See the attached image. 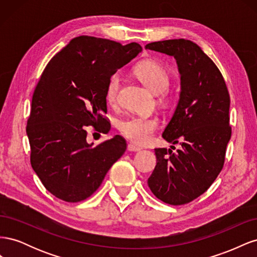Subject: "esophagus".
<instances>
[{
    "mask_svg": "<svg viewBox=\"0 0 257 257\" xmlns=\"http://www.w3.org/2000/svg\"><path fill=\"white\" fill-rule=\"evenodd\" d=\"M127 150L131 151V152H139V151L143 150V148L138 147V146H136V145H134V144H130V145L127 146Z\"/></svg>",
    "mask_w": 257,
    "mask_h": 257,
    "instance_id": "esophagus-1",
    "label": "esophagus"
}]
</instances>
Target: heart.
I'll list each match as a JSON object with an SVG mask.
<instances>
[{
  "label": "heart",
  "mask_w": 257,
  "mask_h": 257,
  "mask_svg": "<svg viewBox=\"0 0 257 257\" xmlns=\"http://www.w3.org/2000/svg\"><path fill=\"white\" fill-rule=\"evenodd\" d=\"M134 74L146 87L153 93H162V99H167L166 89L169 85L170 74L166 66L158 61L148 60L141 62L134 68ZM120 75L114 73L108 80L106 88L107 103L113 106L118 98L120 88ZM160 125V120L152 115H130L119 121L120 133L130 141L138 145L150 143L154 132Z\"/></svg>",
  "instance_id": "1"
}]
</instances>
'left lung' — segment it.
<instances>
[{
	"instance_id": "8db88e82",
	"label": "left lung",
	"mask_w": 257,
	"mask_h": 257,
	"mask_svg": "<svg viewBox=\"0 0 257 257\" xmlns=\"http://www.w3.org/2000/svg\"><path fill=\"white\" fill-rule=\"evenodd\" d=\"M146 49L174 57L181 76L176 110L162 135L173 145L180 142L181 149H154L157 166L148 185L164 203L184 205L205 193L223 168L231 136L229 94L219 68L197 44L180 38Z\"/></svg>"
}]
</instances>
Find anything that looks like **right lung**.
Listing matches in <instances>:
<instances>
[{
	"label": "right lung",
	"mask_w": 257,
	"mask_h": 257,
	"mask_svg": "<svg viewBox=\"0 0 257 257\" xmlns=\"http://www.w3.org/2000/svg\"><path fill=\"white\" fill-rule=\"evenodd\" d=\"M142 46L93 36H78L54 56L44 69L32 97L27 134L31 165L52 195L67 203L90 197L109 168L126 150L115 135L97 146L87 142L85 126L109 132L108 80L127 64Z\"/></svg>",
	"instance_id": "1"
}]
</instances>
